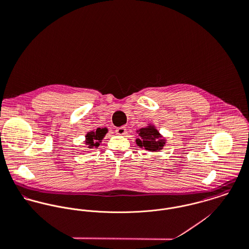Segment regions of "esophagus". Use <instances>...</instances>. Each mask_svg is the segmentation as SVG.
<instances>
[{"instance_id": "esophagus-1", "label": "esophagus", "mask_w": 249, "mask_h": 249, "mask_svg": "<svg viewBox=\"0 0 249 249\" xmlns=\"http://www.w3.org/2000/svg\"><path fill=\"white\" fill-rule=\"evenodd\" d=\"M115 132L118 134V135H125L127 133V130H126V127L125 126H120V127H117Z\"/></svg>"}]
</instances>
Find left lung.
<instances>
[{"label":"left lung","mask_w":249,"mask_h":249,"mask_svg":"<svg viewBox=\"0 0 249 249\" xmlns=\"http://www.w3.org/2000/svg\"><path fill=\"white\" fill-rule=\"evenodd\" d=\"M137 132L139 138L136 139V143L138 146L143 147L145 150L159 151L166 143V140L162 137L154 125L149 124L148 126L137 130Z\"/></svg>","instance_id":"obj_1"}]
</instances>
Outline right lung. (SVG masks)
Listing matches in <instances>:
<instances>
[{
    "label": "right lung",
    "mask_w": 249,
    "mask_h": 249,
    "mask_svg": "<svg viewBox=\"0 0 249 249\" xmlns=\"http://www.w3.org/2000/svg\"><path fill=\"white\" fill-rule=\"evenodd\" d=\"M108 129L107 127L104 128H97L96 130H92L87 132L85 136V143L88 145V148L98 147L104 137L106 136Z\"/></svg>",
    "instance_id": "obj_1"
}]
</instances>
